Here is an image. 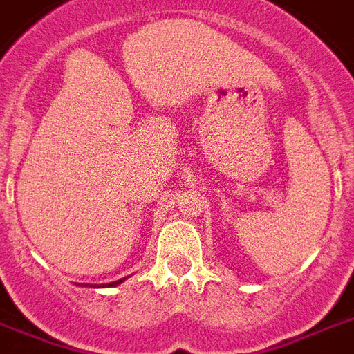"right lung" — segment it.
<instances>
[{"label": "right lung", "instance_id": "right-lung-1", "mask_svg": "<svg viewBox=\"0 0 354 354\" xmlns=\"http://www.w3.org/2000/svg\"><path fill=\"white\" fill-rule=\"evenodd\" d=\"M118 283H122V280H118V281H112V283H109V286H118Z\"/></svg>", "mask_w": 354, "mask_h": 354}]
</instances>
